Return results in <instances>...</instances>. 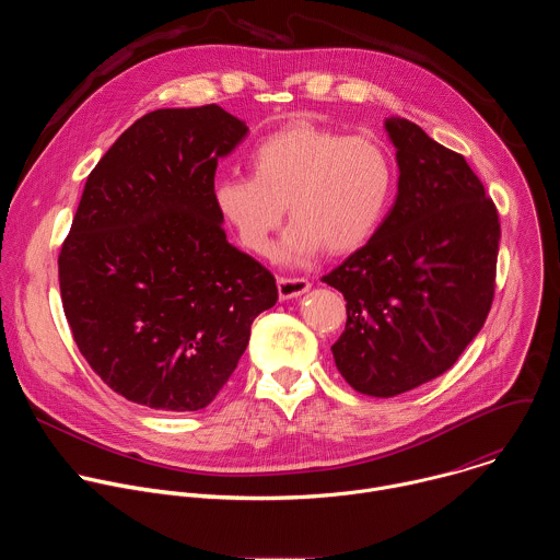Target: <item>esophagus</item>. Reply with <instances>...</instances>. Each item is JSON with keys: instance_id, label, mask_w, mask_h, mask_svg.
Returning a JSON list of instances; mask_svg holds the SVG:
<instances>
[{"instance_id": "1", "label": "esophagus", "mask_w": 560, "mask_h": 560, "mask_svg": "<svg viewBox=\"0 0 560 560\" xmlns=\"http://www.w3.org/2000/svg\"><path fill=\"white\" fill-rule=\"evenodd\" d=\"M310 281L305 277H279L277 279V288H279V299L285 301V299H294V296H301L303 292L310 290Z\"/></svg>"}]
</instances>
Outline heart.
I'll return each instance as SVG.
<instances>
[{
  "instance_id": "b5f03b06",
  "label": "heart",
  "mask_w": 560,
  "mask_h": 560,
  "mask_svg": "<svg viewBox=\"0 0 560 560\" xmlns=\"http://www.w3.org/2000/svg\"><path fill=\"white\" fill-rule=\"evenodd\" d=\"M248 166L250 175L212 182V206L238 244L268 255L288 203L294 221L281 255L290 261L322 248L335 257L361 250L383 225L396 190L394 156L381 139L307 121L261 137Z\"/></svg>"
}]
</instances>
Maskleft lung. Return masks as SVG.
Here are the masks:
<instances>
[{
    "label": "left lung",
    "mask_w": 560,
    "mask_h": 560,
    "mask_svg": "<svg viewBox=\"0 0 560 560\" xmlns=\"http://www.w3.org/2000/svg\"><path fill=\"white\" fill-rule=\"evenodd\" d=\"M398 195L378 232L322 281L348 301L332 346L361 394L396 396L447 372L494 299L501 223L465 156L392 117Z\"/></svg>",
    "instance_id": "left-lung-1"
}]
</instances>
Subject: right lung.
<instances>
[{
	"mask_svg": "<svg viewBox=\"0 0 560 560\" xmlns=\"http://www.w3.org/2000/svg\"><path fill=\"white\" fill-rule=\"evenodd\" d=\"M248 135L217 104L137 119L86 179L59 253L72 339L128 401L206 408L234 372L277 281L228 244L210 188Z\"/></svg>",
	"mask_w": 560,
	"mask_h": 560,
	"instance_id": "1",
	"label": "right lung"
}]
</instances>
